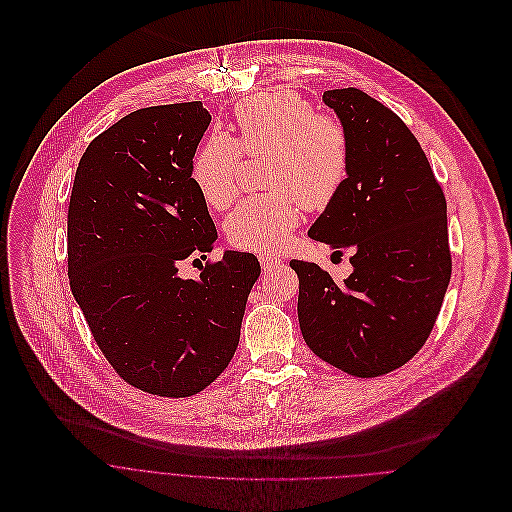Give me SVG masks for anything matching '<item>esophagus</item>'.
I'll return each instance as SVG.
<instances>
[{
  "label": "esophagus",
  "mask_w": 512,
  "mask_h": 512,
  "mask_svg": "<svg viewBox=\"0 0 512 512\" xmlns=\"http://www.w3.org/2000/svg\"><path fill=\"white\" fill-rule=\"evenodd\" d=\"M260 264H262L264 272H268V270H272V268L280 266V264H282V260H280V258H276V256H272V254H262V256H260Z\"/></svg>",
  "instance_id": "obj_1"
}]
</instances>
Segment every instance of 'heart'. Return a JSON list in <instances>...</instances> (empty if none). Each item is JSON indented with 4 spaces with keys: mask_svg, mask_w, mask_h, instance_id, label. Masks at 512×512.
I'll return each instance as SVG.
<instances>
[{
    "mask_svg": "<svg viewBox=\"0 0 512 512\" xmlns=\"http://www.w3.org/2000/svg\"><path fill=\"white\" fill-rule=\"evenodd\" d=\"M238 139L214 135L195 157L193 179L212 208L238 193L242 152L272 155L268 185L276 189L240 201L226 222L230 242L244 250L278 252L300 222V210H323L349 175V135L292 90H270L236 107Z\"/></svg>",
    "mask_w": 512,
    "mask_h": 512,
    "instance_id": "heart-1",
    "label": "heart"
}]
</instances>
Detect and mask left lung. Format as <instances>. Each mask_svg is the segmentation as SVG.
I'll use <instances>...</instances> for the list:
<instances>
[{"label": "left lung", "mask_w": 512, "mask_h": 512, "mask_svg": "<svg viewBox=\"0 0 512 512\" xmlns=\"http://www.w3.org/2000/svg\"><path fill=\"white\" fill-rule=\"evenodd\" d=\"M349 135V175L309 236L351 250L337 284L315 262L292 260L298 323L311 351L355 377L385 375L430 337L450 284L446 197L418 139L359 88L325 90Z\"/></svg>", "instance_id": "obj_1"}]
</instances>
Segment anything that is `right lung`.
I'll use <instances>...</instances> for the list:
<instances>
[{
    "mask_svg": "<svg viewBox=\"0 0 512 512\" xmlns=\"http://www.w3.org/2000/svg\"><path fill=\"white\" fill-rule=\"evenodd\" d=\"M210 123L197 100L135 111L86 147L72 185V294L115 371L153 395H195L228 367L260 276L256 256L234 250L179 276L218 240L191 177Z\"/></svg>",
    "mask_w": 512,
    "mask_h": 512,
    "instance_id": "right-lung-1",
    "label": "right lung"
}]
</instances>
